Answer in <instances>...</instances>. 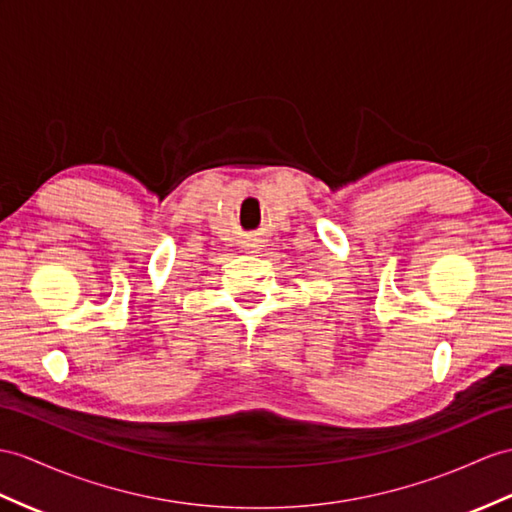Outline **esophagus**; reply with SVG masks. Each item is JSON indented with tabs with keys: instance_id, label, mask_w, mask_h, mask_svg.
Instances as JSON below:
<instances>
[{
	"instance_id": "obj_1",
	"label": "esophagus",
	"mask_w": 512,
	"mask_h": 512,
	"mask_svg": "<svg viewBox=\"0 0 512 512\" xmlns=\"http://www.w3.org/2000/svg\"><path fill=\"white\" fill-rule=\"evenodd\" d=\"M243 247L245 249H258V247H263V239H260L258 234H247L243 239Z\"/></svg>"
}]
</instances>
